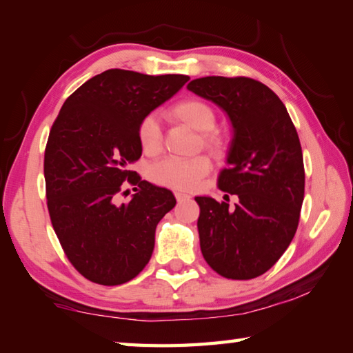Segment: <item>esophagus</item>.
<instances>
[{
    "instance_id": "esophagus-1",
    "label": "esophagus",
    "mask_w": 353,
    "mask_h": 353,
    "mask_svg": "<svg viewBox=\"0 0 353 353\" xmlns=\"http://www.w3.org/2000/svg\"><path fill=\"white\" fill-rule=\"evenodd\" d=\"M174 196H176L177 202H182V201H187V199H190V196H188V194H185V193H179V191H176Z\"/></svg>"
}]
</instances>
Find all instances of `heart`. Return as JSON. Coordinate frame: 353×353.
<instances>
[{"mask_svg":"<svg viewBox=\"0 0 353 353\" xmlns=\"http://www.w3.org/2000/svg\"><path fill=\"white\" fill-rule=\"evenodd\" d=\"M168 115L179 123L187 124L188 128L198 130L199 145L210 151H218L223 146V139L214 130L216 126V113L213 107L204 99L187 98L170 107ZM141 151L146 155H157L162 151L163 134L157 118L152 115L145 117L137 129ZM212 168L210 159L205 155H198L193 159H165L155 163L149 176L157 185L177 191H191L198 187L201 179L208 174Z\"/></svg>","mask_w":353,"mask_h":353,"instance_id":"b5f03b06","label":"heart"}]
</instances>
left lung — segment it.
Here are the masks:
<instances>
[{
    "instance_id": "8db88e82",
    "label": "left lung",
    "mask_w": 353,
    "mask_h": 353,
    "mask_svg": "<svg viewBox=\"0 0 353 353\" xmlns=\"http://www.w3.org/2000/svg\"><path fill=\"white\" fill-rule=\"evenodd\" d=\"M187 88L219 105L234 128L218 187L238 201L229 207L194 198L202 255L225 279H255L276 265L297 230L305 191L297 130L277 94L250 77L207 76Z\"/></svg>"
}]
</instances>
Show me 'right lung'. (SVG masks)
I'll return each instance as SVG.
<instances>
[{
  "label": "right lung",
  "mask_w": 353,
  "mask_h": 353,
  "mask_svg": "<svg viewBox=\"0 0 353 353\" xmlns=\"http://www.w3.org/2000/svg\"><path fill=\"white\" fill-rule=\"evenodd\" d=\"M188 79L107 70L70 94L52 124L43 163L48 212L67 259L90 282L126 283L151 259L155 227L176 198L129 165L141 157V119ZM126 180L136 194L118 205Z\"/></svg>",
  "instance_id": "right-lung-1"
}]
</instances>
